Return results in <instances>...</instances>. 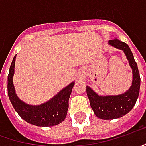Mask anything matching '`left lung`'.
<instances>
[{"instance_id":"left-lung-1","label":"left lung","mask_w":146,"mask_h":146,"mask_svg":"<svg viewBox=\"0 0 146 146\" xmlns=\"http://www.w3.org/2000/svg\"><path fill=\"white\" fill-rule=\"evenodd\" d=\"M109 44L124 50L126 57L129 60L130 67L132 68L133 81L130 90L120 96H99L89 86H86V93L90 100V106L95 115L103 120L117 119L130 112L135 105L139 96L141 86L139 70L129 46L117 39L110 40Z\"/></svg>"}]
</instances>
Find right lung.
<instances>
[{
  "instance_id": "1",
  "label": "right lung",
  "mask_w": 146,
  "mask_h": 146,
  "mask_svg": "<svg viewBox=\"0 0 146 146\" xmlns=\"http://www.w3.org/2000/svg\"><path fill=\"white\" fill-rule=\"evenodd\" d=\"M16 56H14L7 79V93L14 109L26 122L36 126H53L65 120L69 107V98L74 82L63 89L58 95L40 106H30L16 96L12 82Z\"/></svg>"
}]
</instances>
